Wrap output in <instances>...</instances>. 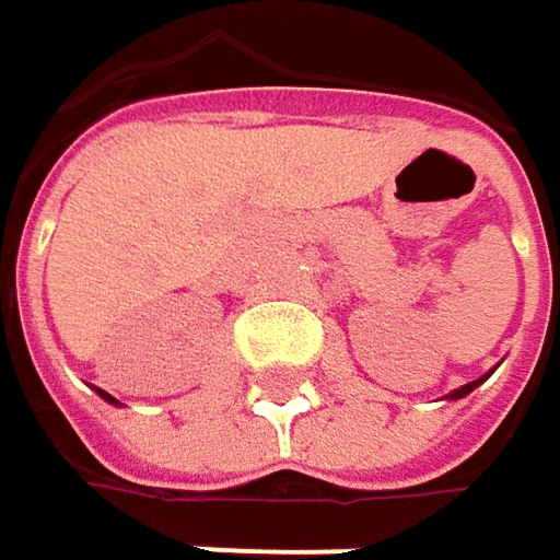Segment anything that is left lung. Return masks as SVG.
I'll list each match as a JSON object with an SVG mask.
<instances>
[{
	"label": "left lung",
	"mask_w": 560,
	"mask_h": 560,
	"mask_svg": "<svg viewBox=\"0 0 560 560\" xmlns=\"http://www.w3.org/2000/svg\"><path fill=\"white\" fill-rule=\"evenodd\" d=\"M478 384H481V382L465 384V387H458V390H452V394H448V397H452V400H455V397H465V394H471V390H475V387H478Z\"/></svg>",
	"instance_id": "obj_1"
}]
</instances>
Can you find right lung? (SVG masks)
I'll use <instances>...</instances> for the list:
<instances>
[{"label":"right lung","mask_w":560,"mask_h":560,"mask_svg":"<svg viewBox=\"0 0 560 560\" xmlns=\"http://www.w3.org/2000/svg\"><path fill=\"white\" fill-rule=\"evenodd\" d=\"M98 394H102V397H105V400H112V404H118V400H115V397H112V394H105V390H98Z\"/></svg>","instance_id":"obj_1"}]
</instances>
